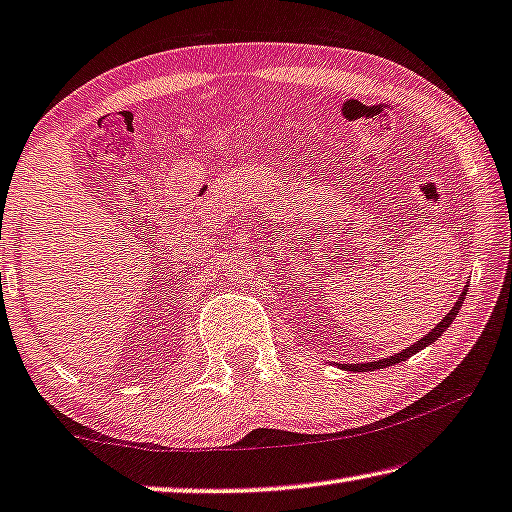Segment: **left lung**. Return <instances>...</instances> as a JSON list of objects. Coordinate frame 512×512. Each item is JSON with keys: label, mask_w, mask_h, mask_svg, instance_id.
I'll use <instances>...</instances> for the list:
<instances>
[{"label": "left lung", "mask_w": 512, "mask_h": 512, "mask_svg": "<svg viewBox=\"0 0 512 512\" xmlns=\"http://www.w3.org/2000/svg\"><path fill=\"white\" fill-rule=\"evenodd\" d=\"M465 295H467V288L462 290V295L458 297V302L453 304V309L446 313L444 320L439 322V325H435V329H430V332H428L426 336L419 338V341H416V343H412L410 348L400 350V352H396V355H393V357H387V359H380V361H368V364H336V366H341L343 371H352V373H368V371H377V368H387V366L400 364V361L410 359V357H412V355H416V352H419V350L428 348V345L435 343L437 338L442 336L448 327H451V322H453L455 318H458L460 306H462V302H465Z\"/></svg>", "instance_id": "1"}]
</instances>
